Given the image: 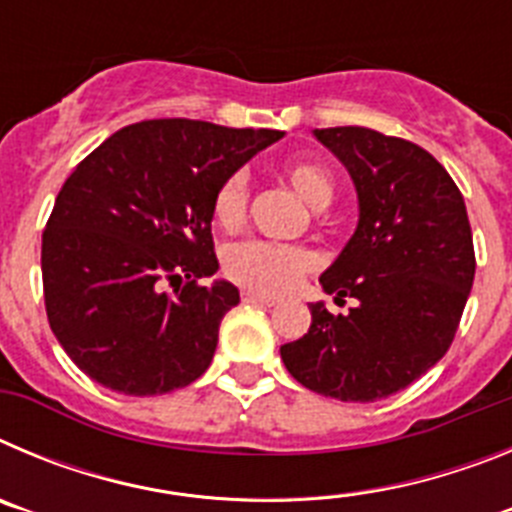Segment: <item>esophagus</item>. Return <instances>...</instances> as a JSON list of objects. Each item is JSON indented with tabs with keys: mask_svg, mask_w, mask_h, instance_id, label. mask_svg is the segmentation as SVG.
I'll return each instance as SVG.
<instances>
[{
	"mask_svg": "<svg viewBox=\"0 0 512 512\" xmlns=\"http://www.w3.org/2000/svg\"><path fill=\"white\" fill-rule=\"evenodd\" d=\"M241 297H243V302H248V305H266V307L277 305V300H274V297L259 295V292H251V289H246Z\"/></svg>",
	"mask_w": 512,
	"mask_h": 512,
	"instance_id": "obj_1",
	"label": "esophagus"
}]
</instances>
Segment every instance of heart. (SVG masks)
I'll list each match as a JSON object with an SVG mask.
<instances>
[{"label": "heart", "mask_w": 512, "mask_h": 512, "mask_svg": "<svg viewBox=\"0 0 512 512\" xmlns=\"http://www.w3.org/2000/svg\"><path fill=\"white\" fill-rule=\"evenodd\" d=\"M287 184L300 194L310 207H325L333 197V179L328 171L310 161H289L282 169ZM248 184L243 174H230L212 197V220L223 230H238L246 220ZM318 264L315 253L305 246L287 243L246 241L230 246L223 256L225 277L235 284L261 292V295H284L295 289L312 266Z\"/></svg>", "instance_id": "heart-1"}]
</instances>
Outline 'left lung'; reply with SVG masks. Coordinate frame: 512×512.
<instances>
[{"label": "left lung", "mask_w": 512, "mask_h": 512, "mask_svg": "<svg viewBox=\"0 0 512 512\" xmlns=\"http://www.w3.org/2000/svg\"><path fill=\"white\" fill-rule=\"evenodd\" d=\"M359 194V225L320 284L354 297L346 315L312 302L305 336L279 348L287 372L325 397L374 402L405 390L449 351L474 282L467 205L449 171L410 140L323 128Z\"/></svg>", "instance_id": "8db88e82"}]
</instances>
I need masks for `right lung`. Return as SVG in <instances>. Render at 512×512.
<instances>
[{"label": "right lung", "instance_id": "obj_1", "mask_svg": "<svg viewBox=\"0 0 512 512\" xmlns=\"http://www.w3.org/2000/svg\"><path fill=\"white\" fill-rule=\"evenodd\" d=\"M282 130L146 120L94 148L66 179L43 230L53 336L81 372L151 397L202 377L220 320L241 302L217 279L212 197ZM185 279L171 296L169 281Z\"/></svg>", "mask_w": 512, "mask_h": 512}]
</instances>
